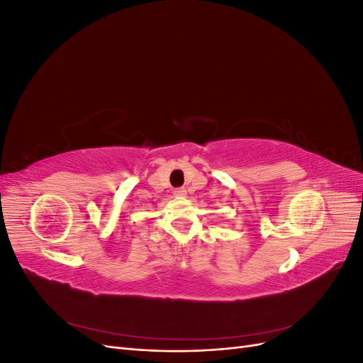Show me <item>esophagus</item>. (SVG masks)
<instances>
[{"label": "esophagus", "mask_w": 363, "mask_h": 363, "mask_svg": "<svg viewBox=\"0 0 363 363\" xmlns=\"http://www.w3.org/2000/svg\"><path fill=\"white\" fill-rule=\"evenodd\" d=\"M186 189L184 188H177V189H174V195L175 196H180V199H183V196H186Z\"/></svg>", "instance_id": "esophagus-1"}]
</instances>
